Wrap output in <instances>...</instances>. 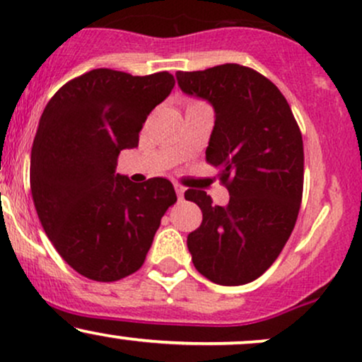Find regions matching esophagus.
Returning <instances> with one entry per match:
<instances>
[{"instance_id": "1", "label": "esophagus", "mask_w": 362, "mask_h": 362, "mask_svg": "<svg viewBox=\"0 0 362 362\" xmlns=\"http://www.w3.org/2000/svg\"><path fill=\"white\" fill-rule=\"evenodd\" d=\"M175 192H177V195H178V199H184L185 187H182L180 184H175Z\"/></svg>"}]
</instances>
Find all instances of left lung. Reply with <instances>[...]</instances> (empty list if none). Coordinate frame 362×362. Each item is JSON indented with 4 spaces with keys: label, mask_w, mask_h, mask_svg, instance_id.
I'll list each match as a JSON object with an SVG mask.
<instances>
[{
    "label": "left lung",
    "mask_w": 362,
    "mask_h": 362,
    "mask_svg": "<svg viewBox=\"0 0 362 362\" xmlns=\"http://www.w3.org/2000/svg\"><path fill=\"white\" fill-rule=\"evenodd\" d=\"M177 81L214 107L206 161L230 192L226 207L204 190L185 192L202 211V224L187 236L194 267L216 284H247L276 262L296 224L305 178L300 126L281 90L247 66L178 71Z\"/></svg>",
    "instance_id": "1"
}]
</instances>
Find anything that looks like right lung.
I'll return each instance as SVG.
<instances>
[{
  "label": "right lung",
  "mask_w": 362,
  "mask_h": 362,
  "mask_svg": "<svg viewBox=\"0 0 362 362\" xmlns=\"http://www.w3.org/2000/svg\"><path fill=\"white\" fill-rule=\"evenodd\" d=\"M173 86L168 71L91 69L62 85L42 112L30 156L32 197L54 248L91 281L139 271L177 202L167 178L134 184L115 173L119 153L138 146L149 112Z\"/></svg>",
  "instance_id": "1"
}]
</instances>
